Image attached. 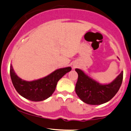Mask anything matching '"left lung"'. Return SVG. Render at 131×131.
I'll return each mask as SVG.
<instances>
[{
	"label": "left lung",
	"mask_w": 131,
	"mask_h": 131,
	"mask_svg": "<svg viewBox=\"0 0 131 131\" xmlns=\"http://www.w3.org/2000/svg\"><path fill=\"white\" fill-rule=\"evenodd\" d=\"M75 71L78 75L75 92L82 101L90 105H100L111 100L119 91L123 80L122 71L112 83L100 85L82 70L77 68Z\"/></svg>",
	"instance_id": "obj_1"
}]
</instances>
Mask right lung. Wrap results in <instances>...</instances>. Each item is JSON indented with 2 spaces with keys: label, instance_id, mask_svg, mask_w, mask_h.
Masks as SVG:
<instances>
[{
  "label": "right lung",
  "instance_id": "1",
  "mask_svg": "<svg viewBox=\"0 0 131 131\" xmlns=\"http://www.w3.org/2000/svg\"><path fill=\"white\" fill-rule=\"evenodd\" d=\"M71 70V67L60 68L45 78L27 82L17 76L11 64L10 75L14 86L20 95L31 101L39 102L50 97L54 92L59 80Z\"/></svg>",
  "mask_w": 131,
  "mask_h": 131
}]
</instances>
